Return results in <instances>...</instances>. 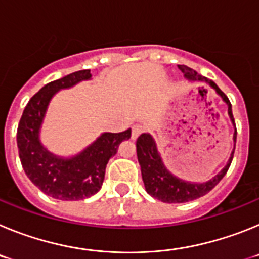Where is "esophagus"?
Instances as JSON below:
<instances>
[{
	"instance_id": "obj_1",
	"label": "esophagus",
	"mask_w": 259,
	"mask_h": 259,
	"mask_svg": "<svg viewBox=\"0 0 259 259\" xmlns=\"http://www.w3.org/2000/svg\"><path fill=\"white\" fill-rule=\"evenodd\" d=\"M144 132V127L141 124H135L132 125V139H137V137L140 136V134H143Z\"/></svg>"
}]
</instances>
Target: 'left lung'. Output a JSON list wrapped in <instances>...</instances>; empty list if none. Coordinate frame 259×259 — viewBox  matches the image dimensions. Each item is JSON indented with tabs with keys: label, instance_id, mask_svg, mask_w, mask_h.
I'll return each mask as SVG.
<instances>
[{
	"label": "left lung",
	"instance_id": "1",
	"mask_svg": "<svg viewBox=\"0 0 259 259\" xmlns=\"http://www.w3.org/2000/svg\"><path fill=\"white\" fill-rule=\"evenodd\" d=\"M178 67H179V70L182 71L184 76L188 80H192V81H202V83L209 84L215 92L221 96L222 100L227 104L228 115H230L231 120H232L233 125H235L233 141L236 143V124H235V119H233L232 115V106H231V102L227 96L222 92L219 87L212 80L197 74L193 68L184 65H178ZM136 152L137 159H139V163H140L141 167V175H143V182L144 185H145L146 192L152 197L157 198V200L162 201V202L183 203L202 197V196L209 193L215 185L223 179V176L227 174L228 168L231 166V162H232L235 148H233L230 159H228L227 164L224 166L223 170L206 183H189L174 176L164 167L161 155H159V153L157 150L154 140H153V137L149 134H143L139 136V139L136 141Z\"/></svg>",
	"mask_w": 259,
	"mask_h": 259
}]
</instances>
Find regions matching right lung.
Wrapping results in <instances>:
<instances>
[{"label": "right lung", "mask_w": 259, "mask_h": 259, "mask_svg": "<svg viewBox=\"0 0 259 259\" xmlns=\"http://www.w3.org/2000/svg\"><path fill=\"white\" fill-rule=\"evenodd\" d=\"M91 77V70H81L50 81L29 100L18 125L17 144L23 170L41 192L57 200H84L97 193L109 159L116 154L119 144L131 137V128L119 134L105 132L92 145L71 158L57 157L41 145L40 127L53 96L59 89Z\"/></svg>", "instance_id": "right-lung-1"}]
</instances>
